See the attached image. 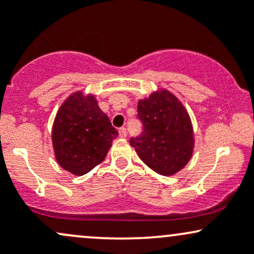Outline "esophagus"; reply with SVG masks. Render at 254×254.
I'll return each mask as SVG.
<instances>
[{
  "label": "esophagus",
  "instance_id": "1",
  "mask_svg": "<svg viewBox=\"0 0 254 254\" xmlns=\"http://www.w3.org/2000/svg\"><path fill=\"white\" fill-rule=\"evenodd\" d=\"M119 135L121 138H126L127 137V130H126V128L125 127H121L119 129Z\"/></svg>",
  "mask_w": 254,
  "mask_h": 254
}]
</instances>
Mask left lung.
I'll return each instance as SVG.
<instances>
[{"label":"left lung","mask_w":254,"mask_h":254,"mask_svg":"<svg viewBox=\"0 0 254 254\" xmlns=\"http://www.w3.org/2000/svg\"><path fill=\"white\" fill-rule=\"evenodd\" d=\"M143 134L130 139L139 159L161 176H173L192 156L195 137L189 113L166 88L156 89L138 102Z\"/></svg>","instance_id":"obj_1"}]
</instances>
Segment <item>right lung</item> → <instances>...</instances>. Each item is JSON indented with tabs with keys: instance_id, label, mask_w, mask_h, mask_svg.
Masks as SVG:
<instances>
[{
	"instance_id": "right-lung-1",
	"label": "right lung",
	"mask_w": 254,
	"mask_h": 254,
	"mask_svg": "<svg viewBox=\"0 0 254 254\" xmlns=\"http://www.w3.org/2000/svg\"><path fill=\"white\" fill-rule=\"evenodd\" d=\"M117 135L97 98L76 91L57 111L52 127L54 156L65 171L83 176L103 162Z\"/></svg>"
}]
</instances>
